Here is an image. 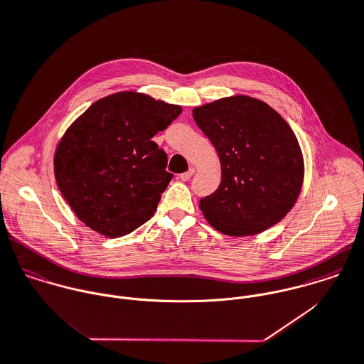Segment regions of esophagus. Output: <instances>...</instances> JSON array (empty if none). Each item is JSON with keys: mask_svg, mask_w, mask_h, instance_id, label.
<instances>
[{"mask_svg": "<svg viewBox=\"0 0 364 364\" xmlns=\"http://www.w3.org/2000/svg\"><path fill=\"white\" fill-rule=\"evenodd\" d=\"M195 173V168H189V171L188 172H183V173H181L178 178L181 179V181H189L191 178H192V175Z\"/></svg>", "mask_w": 364, "mask_h": 364, "instance_id": "esophagus-1", "label": "esophagus"}]
</instances>
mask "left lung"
<instances>
[{
  "mask_svg": "<svg viewBox=\"0 0 364 364\" xmlns=\"http://www.w3.org/2000/svg\"><path fill=\"white\" fill-rule=\"evenodd\" d=\"M222 168L218 191L199 202L208 223L230 237L255 236L281 222L302 189L298 138L267 103L236 95L192 110Z\"/></svg>",
  "mask_w": 364,
  "mask_h": 364,
  "instance_id": "left-lung-1",
  "label": "left lung"
}]
</instances>
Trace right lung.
<instances>
[{
  "label": "right lung",
  "mask_w": 364,
  "mask_h": 364,
  "mask_svg": "<svg viewBox=\"0 0 364 364\" xmlns=\"http://www.w3.org/2000/svg\"><path fill=\"white\" fill-rule=\"evenodd\" d=\"M182 112L178 105L119 92L93 103L59 139L53 172L76 218L117 239L148 222L166 189V154L151 139Z\"/></svg>",
  "instance_id": "obj_1"
}]
</instances>
